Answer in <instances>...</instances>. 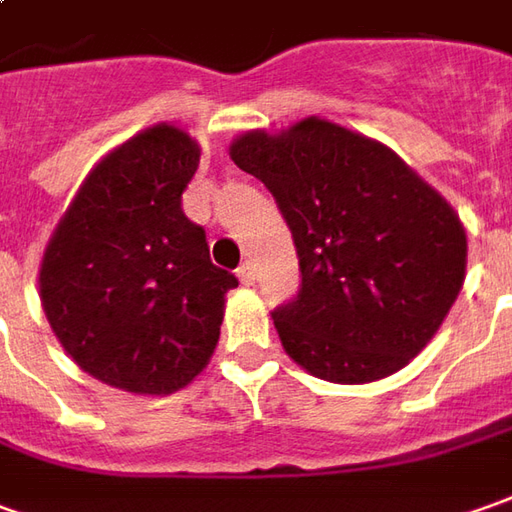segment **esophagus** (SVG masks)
<instances>
[{"mask_svg":"<svg viewBox=\"0 0 512 512\" xmlns=\"http://www.w3.org/2000/svg\"><path fill=\"white\" fill-rule=\"evenodd\" d=\"M236 276H239V281H242V284H253V279H256V267H253V262L239 264Z\"/></svg>","mask_w":512,"mask_h":512,"instance_id":"obj_1","label":"esophagus"}]
</instances>
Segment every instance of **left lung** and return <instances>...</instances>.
<instances>
[{
	"label": "left lung",
	"instance_id": "8db88e82",
	"mask_svg": "<svg viewBox=\"0 0 512 512\" xmlns=\"http://www.w3.org/2000/svg\"><path fill=\"white\" fill-rule=\"evenodd\" d=\"M231 160L267 185L293 231L301 290L273 312L284 352L346 386L408 366L465 281L454 208L389 146L315 115L239 135Z\"/></svg>",
	"mask_w": 512,
	"mask_h": 512
}]
</instances>
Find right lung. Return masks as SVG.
<instances>
[{"instance_id":"add662e5","label":"right lung","mask_w":512,"mask_h":512,"mask_svg":"<svg viewBox=\"0 0 512 512\" xmlns=\"http://www.w3.org/2000/svg\"><path fill=\"white\" fill-rule=\"evenodd\" d=\"M197 140L154 123L98 160L50 236L39 298L58 344L87 375L132 394H174L214 355L225 293L183 214Z\"/></svg>"}]
</instances>
